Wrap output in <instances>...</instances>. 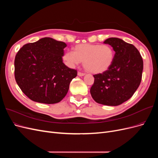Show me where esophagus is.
<instances>
[{"label":"esophagus","instance_id":"34e87169","mask_svg":"<svg viewBox=\"0 0 158 158\" xmlns=\"http://www.w3.org/2000/svg\"><path fill=\"white\" fill-rule=\"evenodd\" d=\"M78 76H85V74L80 73V72H78Z\"/></svg>","mask_w":158,"mask_h":158}]
</instances>
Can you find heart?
Masks as SVG:
<instances>
[{"label":"heart","mask_w":158,"mask_h":158,"mask_svg":"<svg viewBox=\"0 0 158 158\" xmlns=\"http://www.w3.org/2000/svg\"><path fill=\"white\" fill-rule=\"evenodd\" d=\"M114 55V51L109 45L82 44L76 45L73 52H65L63 58L70 68H74L83 61L85 70L98 74L106 73L111 68Z\"/></svg>","instance_id":"obj_1"}]
</instances>
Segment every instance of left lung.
<instances>
[{
  "instance_id": "left-lung-1",
  "label": "left lung",
  "mask_w": 158,
  "mask_h": 158,
  "mask_svg": "<svg viewBox=\"0 0 158 158\" xmlns=\"http://www.w3.org/2000/svg\"><path fill=\"white\" fill-rule=\"evenodd\" d=\"M103 43L113 47L114 59L106 73L94 76L90 94L99 104L117 106L130 99L139 87L143 60L136 47L121 39L110 37Z\"/></svg>"
}]
</instances>
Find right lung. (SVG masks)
<instances>
[{
    "label": "right lung",
    "mask_w": 158,
    "mask_h": 158,
    "mask_svg": "<svg viewBox=\"0 0 158 158\" xmlns=\"http://www.w3.org/2000/svg\"><path fill=\"white\" fill-rule=\"evenodd\" d=\"M66 44L44 37L23 45L14 60V75L18 86L32 101L53 104L67 94L77 71L63 62Z\"/></svg>",
    "instance_id": "add662e5"
}]
</instances>
